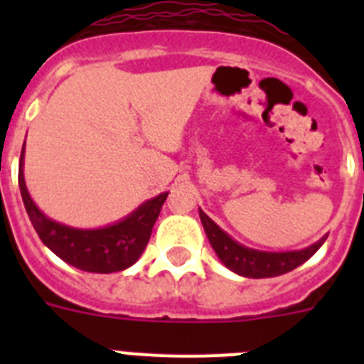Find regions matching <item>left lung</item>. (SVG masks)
<instances>
[{
	"label": "left lung",
	"mask_w": 364,
	"mask_h": 364,
	"mask_svg": "<svg viewBox=\"0 0 364 364\" xmlns=\"http://www.w3.org/2000/svg\"><path fill=\"white\" fill-rule=\"evenodd\" d=\"M200 213L202 226H204L205 235L210 239V244L213 246L215 253L218 259L224 262L226 268L231 272L239 273L242 277L250 279H266V277H277V275H284V273L291 272L302 262H306L311 255L324 244L328 235H324L319 242L311 244V246L304 247L301 252H282V253H272V252H259V250H252L237 240H233L226 231H222L220 228L211 220L204 211Z\"/></svg>",
	"instance_id": "8db88e82"
}]
</instances>
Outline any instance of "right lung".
<instances>
[{"instance_id":"1","label":"right lung","mask_w":364,"mask_h":364,"mask_svg":"<svg viewBox=\"0 0 364 364\" xmlns=\"http://www.w3.org/2000/svg\"><path fill=\"white\" fill-rule=\"evenodd\" d=\"M23 153L25 146L19 156V191L32 226L50 252L65 260L67 264L89 273L122 272L140 259L169 193H160L159 197L144 202L138 210L111 226L98 230L70 228L45 217L32 202L25 186Z\"/></svg>"}]
</instances>
